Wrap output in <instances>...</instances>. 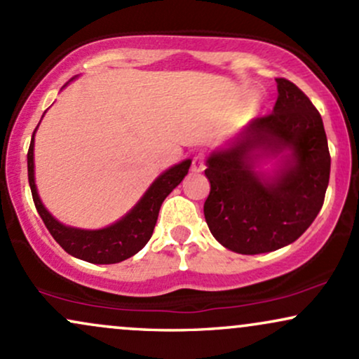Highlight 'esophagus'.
Returning <instances> with one entry per match:
<instances>
[{
	"label": "esophagus",
	"mask_w": 359,
	"mask_h": 359,
	"mask_svg": "<svg viewBox=\"0 0 359 359\" xmlns=\"http://www.w3.org/2000/svg\"><path fill=\"white\" fill-rule=\"evenodd\" d=\"M204 168H205L204 155L199 154V155L194 156V158H192V167H191V170L194 172V174H201V172H204Z\"/></svg>",
	"instance_id": "esophagus-1"
}]
</instances>
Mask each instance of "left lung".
Segmentation results:
<instances>
[{"label":"left lung","instance_id":"8db88e82","mask_svg":"<svg viewBox=\"0 0 359 359\" xmlns=\"http://www.w3.org/2000/svg\"><path fill=\"white\" fill-rule=\"evenodd\" d=\"M277 90L270 116L250 121L205 158V222L234 253L290 245L324 203L331 155L323 118L294 82L277 79Z\"/></svg>","mask_w":359,"mask_h":359}]
</instances>
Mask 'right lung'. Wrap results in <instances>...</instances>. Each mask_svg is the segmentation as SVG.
<instances>
[{"label":"right lung","instance_id":"obj_1","mask_svg":"<svg viewBox=\"0 0 359 359\" xmlns=\"http://www.w3.org/2000/svg\"><path fill=\"white\" fill-rule=\"evenodd\" d=\"M36 130H39V126L35 128L27 155L28 184H30L36 211H39L45 226L50 231L53 240L59 243L69 255H72L74 258L84 259V262L89 263H96V265L119 263L123 259L137 255L147 245L151 234H154L160 205L165 201L168 194L182 182L184 177L187 175L192 160H182L180 163H175V165L167 168L165 172H162L150 184V187L147 189L145 194L140 197L138 203L121 219L113 222V224L101 229L74 228V226H67L59 219H55L43 205L42 199L39 196V191H36L34 154Z\"/></svg>","mask_w":359,"mask_h":359}]
</instances>
